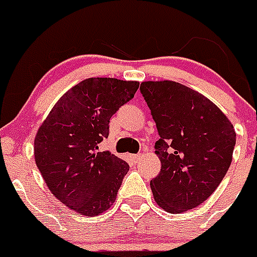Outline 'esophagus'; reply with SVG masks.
Instances as JSON below:
<instances>
[{
    "label": "esophagus",
    "mask_w": 257,
    "mask_h": 257,
    "mask_svg": "<svg viewBox=\"0 0 257 257\" xmlns=\"http://www.w3.org/2000/svg\"><path fill=\"white\" fill-rule=\"evenodd\" d=\"M142 157H143V156H142V153H138V155L131 156V160H133L134 162H139L140 160H142Z\"/></svg>",
    "instance_id": "esophagus-1"
}]
</instances>
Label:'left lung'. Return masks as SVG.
Instances as JSON below:
<instances>
[{
    "label": "left lung",
    "instance_id": "obj_1",
    "mask_svg": "<svg viewBox=\"0 0 257 257\" xmlns=\"http://www.w3.org/2000/svg\"><path fill=\"white\" fill-rule=\"evenodd\" d=\"M160 139L159 175L151 181L155 201L169 213L200 205L216 191L233 160L236 134L209 98L172 80L143 82Z\"/></svg>",
    "mask_w": 257,
    "mask_h": 257
}]
</instances>
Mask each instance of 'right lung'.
Masks as SVG:
<instances>
[{
  "label": "right lung",
  "instance_id": "1",
  "mask_svg": "<svg viewBox=\"0 0 257 257\" xmlns=\"http://www.w3.org/2000/svg\"><path fill=\"white\" fill-rule=\"evenodd\" d=\"M139 82L88 78L56 102L35 138V161L48 188L70 209L97 216L113 205L128 164L98 143L110 118L128 102Z\"/></svg>",
  "mask_w": 257,
  "mask_h": 257
}]
</instances>
